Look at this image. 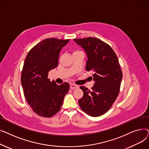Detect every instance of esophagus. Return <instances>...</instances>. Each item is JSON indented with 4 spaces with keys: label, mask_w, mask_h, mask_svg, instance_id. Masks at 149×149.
<instances>
[{
    "label": "esophagus",
    "mask_w": 149,
    "mask_h": 149,
    "mask_svg": "<svg viewBox=\"0 0 149 149\" xmlns=\"http://www.w3.org/2000/svg\"><path fill=\"white\" fill-rule=\"evenodd\" d=\"M78 88V86L77 85H75L74 84H70V88L72 89H76Z\"/></svg>",
    "instance_id": "34e87169"
}]
</instances>
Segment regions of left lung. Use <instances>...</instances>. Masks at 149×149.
<instances>
[{
  "label": "left lung",
  "instance_id": "left-lung-1",
  "mask_svg": "<svg viewBox=\"0 0 149 149\" xmlns=\"http://www.w3.org/2000/svg\"><path fill=\"white\" fill-rule=\"evenodd\" d=\"M74 40L86 54V69L93 72L95 81L91 91L84 86L80 87L83 96L79 101V106L91 116H101L109 110L120 92L123 73L118 57L110 46L97 38Z\"/></svg>",
  "mask_w": 149,
  "mask_h": 149
}]
</instances>
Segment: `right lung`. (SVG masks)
I'll return each mask as SVG.
<instances>
[{
	"mask_svg": "<svg viewBox=\"0 0 149 149\" xmlns=\"http://www.w3.org/2000/svg\"><path fill=\"white\" fill-rule=\"evenodd\" d=\"M68 40L48 38L37 43L27 54L22 69L21 83L28 103L37 115L51 117L63 103L70 85H58L48 79L51 70L58 65L60 51Z\"/></svg>",
	"mask_w": 149,
	"mask_h": 149,
	"instance_id": "obj_1",
	"label": "right lung"
}]
</instances>
